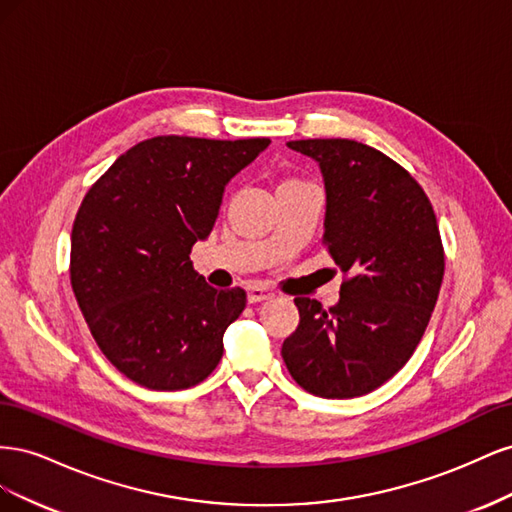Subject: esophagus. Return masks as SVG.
Returning <instances> with one entry per match:
<instances>
[{
  "mask_svg": "<svg viewBox=\"0 0 512 512\" xmlns=\"http://www.w3.org/2000/svg\"><path fill=\"white\" fill-rule=\"evenodd\" d=\"M273 297H275V292L269 290L267 286H260V284H250V286H247V301H250V303L269 301Z\"/></svg>",
  "mask_w": 512,
  "mask_h": 512,
  "instance_id": "obj_1",
  "label": "esophagus"
}]
</instances>
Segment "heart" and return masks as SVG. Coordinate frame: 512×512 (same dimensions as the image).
<instances>
[{
    "instance_id": "1",
    "label": "heart",
    "mask_w": 512,
    "mask_h": 512,
    "mask_svg": "<svg viewBox=\"0 0 512 512\" xmlns=\"http://www.w3.org/2000/svg\"><path fill=\"white\" fill-rule=\"evenodd\" d=\"M284 183H299V179H286Z\"/></svg>"
}]
</instances>
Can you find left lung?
Listing matches in <instances>:
<instances>
[{
	"mask_svg": "<svg viewBox=\"0 0 512 512\" xmlns=\"http://www.w3.org/2000/svg\"><path fill=\"white\" fill-rule=\"evenodd\" d=\"M320 164L322 245L342 269L331 309L297 297L299 327L282 346L301 389L327 399L371 393L408 363L436 307L444 247L425 190L382 151L348 138L290 141Z\"/></svg>",
	"mask_w": 512,
	"mask_h": 512,
	"instance_id": "8db88e82",
	"label": "left lung"
}]
</instances>
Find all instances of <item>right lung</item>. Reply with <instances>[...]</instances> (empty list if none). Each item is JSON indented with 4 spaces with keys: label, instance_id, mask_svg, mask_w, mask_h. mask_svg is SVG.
<instances>
[{
    "label": "right lung",
    "instance_id": "1",
    "mask_svg": "<svg viewBox=\"0 0 512 512\" xmlns=\"http://www.w3.org/2000/svg\"><path fill=\"white\" fill-rule=\"evenodd\" d=\"M269 143L147 138L113 162L76 211L74 297L102 354L145 389H190L218 367L245 290L209 286L190 254L213 230L224 185Z\"/></svg>",
    "mask_w": 512,
    "mask_h": 512
}]
</instances>
